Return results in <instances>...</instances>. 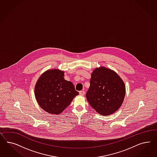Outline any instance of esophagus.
Segmentation results:
<instances>
[{"label":"esophagus","mask_w":157,"mask_h":157,"mask_svg":"<svg viewBox=\"0 0 157 157\" xmlns=\"http://www.w3.org/2000/svg\"><path fill=\"white\" fill-rule=\"evenodd\" d=\"M85 91H79V94L81 95H84L85 94Z\"/></svg>","instance_id":"1"}]
</instances>
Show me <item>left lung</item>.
Listing matches in <instances>:
<instances>
[{
    "instance_id": "left-lung-1",
    "label": "left lung",
    "mask_w": 157,
    "mask_h": 157,
    "mask_svg": "<svg viewBox=\"0 0 157 157\" xmlns=\"http://www.w3.org/2000/svg\"><path fill=\"white\" fill-rule=\"evenodd\" d=\"M125 94L123 81L115 72L105 67L93 71L86 97L99 114L108 116L113 113L121 106Z\"/></svg>"
}]
</instances>
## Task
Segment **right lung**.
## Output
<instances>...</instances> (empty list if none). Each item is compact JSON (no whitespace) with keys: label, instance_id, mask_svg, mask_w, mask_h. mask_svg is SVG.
Instances as JSON below:
<instances>
[{"label":"right lung","instance_id":"obj_1","mask_svg":"<svg viewBox=\"0 0 157 157\" xmlns=\"http://www.w3.org/2000/svg\"><path fill=\"white\" fill-rule=\"evenodd\" d=\"M34 92L40 107L54 114L61 113L79 94L71 82L64 79V72L56 69L48 70L41 75Z\"/></svg>","mask_w":157,"mask_h":157}]
</instances>
